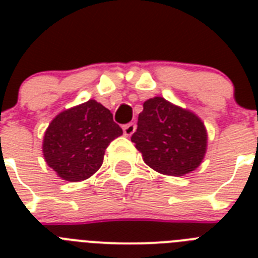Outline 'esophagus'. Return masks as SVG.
<instances>
[{
	"label": "esophagus",
	"mask_w": 258,
	"mask_h": 258,
	"mask_svg": "<svg viewBox=\"0 0 258 258\" xmlns=\"http://www.w3.org/2000/svg\"><path fill=\"white\" fill-rule=\"evenodd\" d=\"M135 130H137L135 123H128V124H125L124 127H123V133H124L125 137H131V135L135 133Z\"/></svg>",
	"instance_id": "1"
}]
</instances>
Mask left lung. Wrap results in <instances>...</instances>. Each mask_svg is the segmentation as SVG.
<instances>
[{"mask_svg":"<svg viewBox=\"0 0 258 258\" xmlns=\"http://www.w3.org/2000/svg\"><path fill=\"white\" fill-rule=\"evenodd\" d=\"M131 142L153 170L163 175L183 176L204 161L208 131L190 109L155 96L143 103Z\"/></svg>","mask_w":258,"mask_h":258,"instance_id":"obj_1","label":"left lung"}]
</instances>
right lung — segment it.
I'll return each mask as SVG.
<instances>
[{
	"label": "right lung",
	"mask_w": 258,
	"mask_h": 258,
	"mask_svg": "<svg viewBox=\"0 0 258 258\" xmlns=\"http://www.w3.org/2000/svg\"><path fill=\"white\" fill-rule=\"evenodd\" d=\"M121 134L111 111L91 99L53 117L44 134L42 155L61 179L86 180L100 169L105 149Z\"/></svg>",
	"instance_id": "right-lung-1"
}]
</instances>
